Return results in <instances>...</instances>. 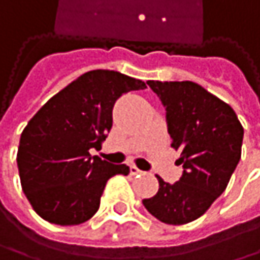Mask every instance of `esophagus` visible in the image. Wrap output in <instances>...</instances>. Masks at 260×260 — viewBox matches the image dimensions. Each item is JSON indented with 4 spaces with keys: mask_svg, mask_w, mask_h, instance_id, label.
Here are the masks:
<instances>
[{
    "mask_svg": "<svg viewBox=\"0 0 260 260\" xmlns=\"http://www.w3.org/2000/svg\"><path fill=\"white\" fill-rule=\"evenodd\" d=\"M129 173L132 175V176H137V175H141L143 172L138 169V167H135V166H131L129 167Z\"/></svg>",
    "mask_w": 260,
    "mask_h": 260,
    "instance_id": "esophagus-1",
    "label": "esophagus"
}]
</instances>
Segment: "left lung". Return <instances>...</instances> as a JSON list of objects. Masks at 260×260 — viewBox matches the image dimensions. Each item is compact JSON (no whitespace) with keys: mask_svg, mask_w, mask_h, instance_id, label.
<instances>
[{"mask_svg":"<svg viewBox=\"0 0 260 260\" xmlns=\"http://www.w3.org/2000/svg\"><path fill=\"white\" fill-rule=\"evenodd\" d=\"M166 107L172 147L181 152L182 178L144 199V208L166 224L202 217L223 194L239 158L244 128L234 108L192 81H147Z\"/></svg>","mask_w":260,"mask_h":260,"instance_id":"left-lung-1","label":"left lung"}]
</instances>
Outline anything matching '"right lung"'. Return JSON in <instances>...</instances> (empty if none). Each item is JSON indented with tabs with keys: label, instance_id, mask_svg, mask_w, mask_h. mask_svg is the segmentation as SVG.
Returning <instances> with one entry per match:
<instances>
[{
	"label": "right lung",
	"instance_id": "right-lung-1",
	"mask_svg": "<svg viewBox=\"0 0 260 260\" xmlns=\"http://www.w3.org/2000/svg\"><path fill=\"white\" fill-rule=\"evenodd\" d=\"M141 79L116 71H90L52 96L28 122L19 140L18 169L22 191L46 221L75 226L99 209L107 181L129 175L126 164L91 156L113 126V107Z\"/></svg>",
	"mask_w": 260,
	"mask_h": 260
}]
</instances>
